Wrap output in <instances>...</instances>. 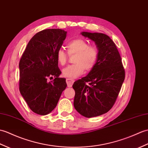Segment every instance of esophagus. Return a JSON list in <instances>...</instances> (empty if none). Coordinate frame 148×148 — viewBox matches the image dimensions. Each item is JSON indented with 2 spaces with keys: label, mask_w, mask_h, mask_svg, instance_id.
Segmentation results:
<instances>
[{
  "label": "esophagus",
  "mask_w": 148,
  "mask_h": 148,
  "mask_svg": "<svg viewBox=\"0 0 148 148\" xmlns=\"http://www.w3.org/2000/svg\"><path fill=\"white\" fill-rule=\"evenodd\" d=\"M74 82V81L73 79H69V78L66 79V82H67L68 87H72V86H73Z\"/></svg>",
  "instance_id": "34e87169"
}]
</instances>
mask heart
Listing matches in <instances>:
<instances>
[{"label":"heart","instance_id":"1","mask_svg":"<svg viewBox=\"0 0 148 148\" xmlns=\"http://www.w3.org/2000/svg\"><path fill=\"white\" fill-rule=\"evenodd\" d=\"M67 53L69 56H73V63L62 70L64 77L75 79L80 76L84 71H91L97 62L99 52L97 47L89 45L86 41L76 38L71 41L67 44ZM62 49H59L56 53V58L60 66H65L67 62L69 56Z\"/></svg>","mask_w":148,"mask_h":148}]
</instances>
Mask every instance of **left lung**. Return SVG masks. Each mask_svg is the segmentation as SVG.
<instances>
[{"label":"left lung","mask_w":148,"mask_h":148,"mask_svg":"<svg viewBox=\"0 0 148 148\" xmlns=\"http://www.w3.org/2000/svg\"><path fill=\"white\" fill-rule=\"evenodd\" d=\"M81 34L94 41L99 56L90 73L74 83V106L81 115L91 118L104 114L113 107L125 74L118 49L110 38L99 33Z\"/></svg>","instance_id":"left-lung-1"}]
</instances>
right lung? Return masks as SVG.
<instances>
[{
    "mask_svg": "<svg viewBox=\"0 0 148 148\" xmlns=\"http://www.w3.org/2000/svg\"><path fill=\"white\" fill-rule=\"evenodd\" d=\"M67 32L48 29L34 35L19 61V91L32 110L45 115L56 107L62 92L67 87L66 79L58 76L57 51ZM54 79L50 82L48 78Z\"/></svg>",
    "mask_w": 148,
    "mask_h": 148,
    "instance_id": "1",
    "label": "right lung"
}]
</instances>
